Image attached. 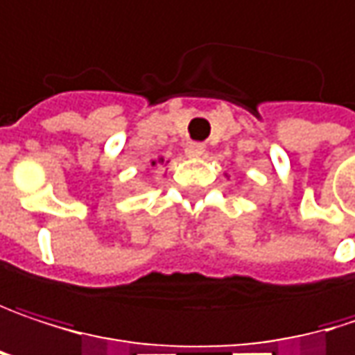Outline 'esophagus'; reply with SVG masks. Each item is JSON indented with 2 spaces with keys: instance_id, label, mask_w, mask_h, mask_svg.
<instances>
[{
  "instance_id": "obj_1",
  "label": "esophagus",
  "mask_w": 355,
  "mask_h": 355,
  "mask_svg": "<svg viewBox=\"0 0 355 355\" xmlns=\"http://www.w3.org/2000/svg\"><path fill=\"white\" fill-rule=\"evenodd\" d=\"M204 151H206V147L202 143H188L186 145V155L190 159H198V157L204 155Z\"/></svg>"
}]
</instances>
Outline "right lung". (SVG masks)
<instances>
[{
	"mask_svg": "<svg viewBox=\"0 0 355 355\" xmlns=\"http://www.w3.org/2000/svg\"><path fill=\"white\" fill-rule=\"evenodd\" d=\"M169 161H165L163 157H157V159H151V165H167Z\"/></svg>",
	"mask_w": 355,
	"mask_h": 355,
	"instance_id": "right-lung-1",
	"label": "right lung"
}]
</instances>
